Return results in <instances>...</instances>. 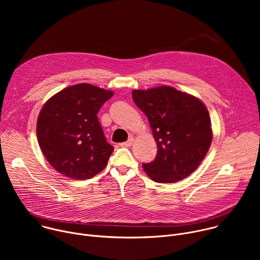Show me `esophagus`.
<instances>
[{
  "label": "esophagus",
  "instance_id": "34e87169",
  "mask_svg": "<svg viewBox=\"0 0 260 260\" xmlns=\"http://www.w3.org/2000/svg\"><path fill=\"white\" fill-rule=\"evenodd\" d=\"M133 142H134V138L133 137H131L126 142H123V143H120L119 145L120 146H122V147H129V146H132V144H133Z\"/></svg>",
  "mask_w": 260,
  "mask_h": 260
}]
</instances>
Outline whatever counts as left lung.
Wrapping results in <instances>:
<instances>
[{"instance_id": "left-lung-1", "label": "left lung", "mask_w": 260, "mask_h": 260, "mask_svg": "<svg viewBox=\"0 0 260 260\" xmlns=\"http://www.w3.org/2000/svg\"><path fill=\"white\" fill-rule=\"evenodd\" d=\"M133 100L149 120L157 154L143 169L157 183L188 177L205 158L212 143L206 106L198 98L171 86L133 90Z\"/></svg>"}]
</instances>
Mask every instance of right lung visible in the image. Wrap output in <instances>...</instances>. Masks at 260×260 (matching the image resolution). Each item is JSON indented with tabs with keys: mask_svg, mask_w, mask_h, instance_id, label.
I'll return each instance as SVG.
<instances>
[{
	"mask_svg": "<svg viewBox=\"0 0 260 260\" xmlns=\"http://www.w3.org/2000/svg\"><path fill=\"white\" fill-rule=\"evenodd\" d=\"M113 91L91 84L69 86L41 109L37 138L47 161L61 175L87 180L105 169L114 148L96 114Z\"/></svg>",
	"mask_w": 260,
	"mask_h": 260,
	"instance_id": "add662e5",
	"label": "right lung"
}]
</instances>
